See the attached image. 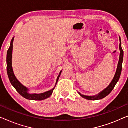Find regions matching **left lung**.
<instances>
[{
  "label": "left lung",
  "mask_w": 128,
  "mask_h": 128,
  "mask_svg": "<svg viewBox=\"0 0 128 128\" xmlns=\"http://www.w3.org/2000/svg\"><path fill=\"white\" fill-rule=\"evenodd\" d=\"M119 38H120V46H119L120 50V58H119L118 63L117 70H116L115 75H114L113 80H112V81L111 82V83H110V84L108 85L105 89H104V90L100 92L98 94L94 95V96H87V95H82L79 92H78L79 94L82 97L86 99V100H101V99L104 98V97L108 96V95L112 92V91L114 89V87H115V86L116 85V84H117V83L118 82L120 76H121V71H122V65L123 58H124V51L121 47V40L120 36H119Z\"/></svg>",
  "instance_id": "8db88e82"
}]
</instances>
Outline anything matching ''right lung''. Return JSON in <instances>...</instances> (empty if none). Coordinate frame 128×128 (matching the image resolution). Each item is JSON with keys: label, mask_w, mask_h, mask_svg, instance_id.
<instances>
[{"label": "right lung", "mask_w": 128, "mask_h": 128, "mask_svg": "<svg viewBox=\"0 0 128 128\" xmlns=\"http://www.w3.org/2000/svg\"><path fill=\"white\" fill-rule=\"evenodd\" d=\"M14 39V37H13L11 41L10 46V48L8 51H7V74H8L9 80L10 81L11 84L12 85V86L14 87L19 94L20 95H22L23 97H24V98L28 99V100H42L49 98V97L52 94L53 91L54 90L55 87H56L57 83H58V79L59 78H60L62 70H61L58 78H57L56 83L54 88L48 91H46V92L41 93V94H30V93H28V91H29V90H28L26 87L24 86V85L22 84L19 82L18 80L16 79V77H15L14 74V71H13L12 66V54Z\"/></svg>", "instance_id": "obj_1"}]
</instances>
